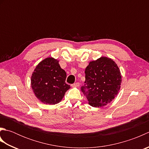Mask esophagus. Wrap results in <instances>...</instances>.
<instances>
[{
	"instance_id": "obj_1",
	"label": "esophagus",
	"mask_w": 149,
	"mask_h": 149,
	"mask_svg": "<svg viewBox=\"0 0 149 149\" xmlns=\"http://www.w3.org/2000/svg\"><path fill=\"white\" fill-rule=\"evenodd\" d=\"M79 83H74V84H72V86L73 87V88H77V87H79Z\"/></svg>"
}]
</instances>
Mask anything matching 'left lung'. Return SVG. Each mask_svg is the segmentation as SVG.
Masks as SVG:
<instances>
[{
    "label": "left lung",
    "mask_w": 149,
    "mask_h": 149,
    "mask_svg": "<svg viewBox=\"0 0 149 149\" xmlns=\"http://www.w3.org/2000/svg\"><path fill=\"white\" fill-rule=\"evenodd\" d=\"M84 72L85 84L81 90L86 96L90 106L95 107L105 106L118 95L122 75L118 65L111 59L100 57L91 61Z\"/></svg>",
    "instance_id": "obj_1"
}]
</instances>
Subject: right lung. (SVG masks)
Segmentation results:
<instances>
[{
  "instance_id": "obj_1",
  "label": "right lung",
  "mask_w": 149,
  "mask_h": 149,
  "mask_svg": "<svg viewBox=\"0 0 149 149\" xmlns=\"http://www.w3.org/2000/svg\"><path fill=\"white\" fill-rule=\"evenodd\" d=\"M66 74L58 59L47 58L38 63L31 79L33 92L41 102L54 105L61 102L66 91L70 88L65 83Z\"/></svg>"
}]
</instances>
